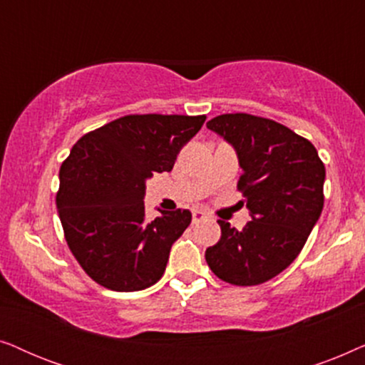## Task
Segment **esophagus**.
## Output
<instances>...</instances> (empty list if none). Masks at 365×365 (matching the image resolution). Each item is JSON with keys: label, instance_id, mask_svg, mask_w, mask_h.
<instances>
[{"label": "esophagus", "instance_id": "obj_1", "mask_svg": "<svg viewBox=\"0 0 365 365\" xmlns=\"http://www.w3.org/2000/svg\"><path fill=\"white\" fill-rule=\"evenodd\" d=\"M204 219H207V214L204 212V211H192V224H197V222H201V221H204Z\"/></svg>", "mask_w": 365, "mask_h": 365}]
</instances>
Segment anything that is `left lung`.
<instances>
[{"label":"left lung","mask_w":365,"mask_h":365,"mask_svg":"<svg viewBox=\"0 0 365 365\" xmlns=\"http://www.w3.org/2000/svg\"><path fill=\"white\" fill-rule=\"evenodd\" d=\"M206 126L236 151L252 219L241 231L219 219L221 239L206 261L234 286L262 284L291 266L321 217L326 168L311 141L272 119L221 114Z\"/></svg>","instance_id":"obj_1"}]
</instances>
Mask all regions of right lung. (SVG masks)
Masks as SVG:
<instances>
[{
    "label": "right lung",
    "mask_w": 365,
    "mask_h": 365,
    "mask_svg": "<svg viewBox=\"0 0 365 365\" xmlns=\"http://www.w3.org/2000/svg\"><path fill=\"white\" fill-rule=\"evenodd\" d=\"M206 116L131 114L74 144L59 169L56 207L73 256L89 277L119 292L163 277L173 244L191 224L186 209L144 212L146 181L171 171Z\"/></svg>",
    "instance_id": "right-lung-1"
}]
</instances>
